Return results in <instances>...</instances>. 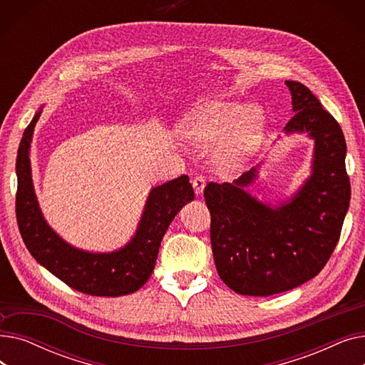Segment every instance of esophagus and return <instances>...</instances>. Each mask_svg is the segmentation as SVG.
Wrapping results in <instances>:
<instances>
[{
  "label": "esophagus",
  "mask_w": 365,
  "mask_h": 365,
  "mask_svg": "<svg viewBox=\"0 0 365 365\" xmlns=\"http://www.w3.org/2000/svg\"><path fill=\"white\" fill-rule=\"evenodd\" d=\"M192 186H194V189H195V194H197V195H201L204 187H205V179H204L202 176H195V178L192 179Z\"/></svg>",
  "instance_id": "1"
}]
</instances>
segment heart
<instances>
[{
    "mask_svg": "<svg viewBox=\"0 0 365 365\" xmlns=\"http://www.w3.org/2000/svg\"><path fill=\"white\" fill-rule=\"evenodd\" d=\"M264 124V115L256 106L232 101H210L186 115L180 131L186 140L197 145L223 138L215 150V164L222 171H235L257 149Z\"/></svg>",
    "mask_w": 365,
    "mask_h": 365,
    "instance_id": "1",
    "label": "heart"
}]
</instances>
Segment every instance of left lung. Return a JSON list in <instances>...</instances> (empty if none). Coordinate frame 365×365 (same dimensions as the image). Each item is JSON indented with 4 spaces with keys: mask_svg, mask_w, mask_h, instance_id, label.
<instances>
[{
    "mask_svg": "<svg viewBox=\"0 0 365 365\" xmlns=\"http://www.w3.org/2000/svg\"><path fill=\"white\" fill-rule=\"evenodd\" d=\"M285 84L296 112L285 133H308L315 140L309 179L275 208L244 190L256 179V168L234 183L210 182L204 189L217 274L244 296L289 292L317 277L334 252L351 201L339 123L308 87Z\"/></svg>",
    "mask_w": 365,
    "mask_h": 365,
    "instance_id": "left-lung-1",
    "label": "left lung"
}]
</instances>
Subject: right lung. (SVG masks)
I'll return each instance as SVG.
<instances>
[{
    "mask_svg": "<svg viewBox=\"0 0 365 365\" xmlns=\"http://www.w3.org/2000/svg\"><path fill=\"white\" fill-rule=\"evenodd\" d=\"M41 110L24 131L17 150L16 219L32 257L71 289L90 296L118 297L138 292L149 279L163 237L179 210L194 200L186 175L153 187L145 204L136 235L112 253H88L63 241L44 220L34 192L29 148Z\"/></svg>",
    "mask_w": 365,
    "mask_h": 365,
    "instance_id": "right-lung-1",
    "label": "right lung"
}]
</instances>
